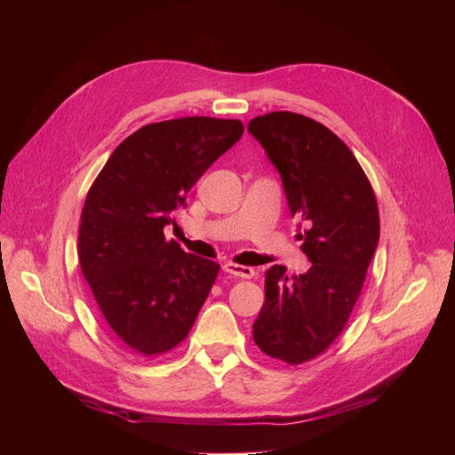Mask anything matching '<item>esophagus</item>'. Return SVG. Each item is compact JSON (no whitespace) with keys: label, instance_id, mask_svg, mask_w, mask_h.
<instances>
[{"label":"esophagus","instance_id":"esophagus-1","mask_svg":"<svg viewBox=\"0 0 455 455\" xmlns=\"http://www.w3.org/2000/svg\"><path fill=\"white\" fill-rule=\"evenodd\" d=\"M222 268H225V273L236 276V279H252V276H255V268H252V267L227 263Z\"/></svg>","mask_w":455,"mask_h":455}]
</instances>
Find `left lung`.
<instances>
[{
	"label": "left lung",
	"instance_id": "left-lung-1",
	"mask_svg": "<svg viewBox=\"0 0 455 455\" xmlns=\"http://www.w3.org/2000/svg\"><path fill=\"white\" fill-rule=\"evenodd\" d=\"M251 136L279 171L292 217L307 222L305 275L275 265L252 323L259 349L284 363H305L347 325L379 243V211L363 168L327 126L295 112L249 122Z\"/></svg>",
	"mask_w": 455,
	"mask_h": 455
}]
</instances>
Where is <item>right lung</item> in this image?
Returning a JSON list of instances; mask_svg holds the SVG:
<instances>
[{"label": "right lung", "mask_w": 455, "mask_h": 455, "mask_svg": "<svg viewBox=\"0 0 455 455\" xmlns=\"http://www.w3.org/2000/svg\"><path fill=\"white\" fill-rule=\"evenodd\" d=\"M243 132L241 120L206 116L142 126L92 184L80 222V267L106 323L136 353L174 349L209 297L219 263L166 241L164 227Z\"/></svg>", "instance_id": "right-lung-1"}]
</instances>
